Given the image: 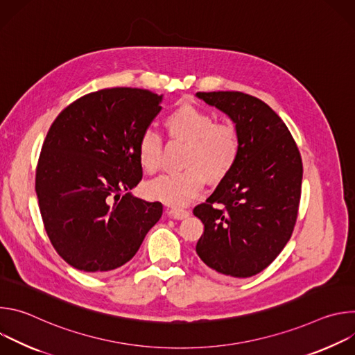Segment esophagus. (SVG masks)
Here are the masks:
<instances>
[{"label": "esophagus", "instance_id": "esophagus-1", "mask_svg": "<svg viewBox=\"0 0 355 355\" xmlns=\"http://www.w3.org/2000/svg\"><path fill=\"white\" fill-rule=\"evenodd\" d=\"M167 215L174 219H184L189 215V212L184 211V209H171V211H167Z\"/></svg>", "mask_w": 355, "mask_h": 355}]
</instances>
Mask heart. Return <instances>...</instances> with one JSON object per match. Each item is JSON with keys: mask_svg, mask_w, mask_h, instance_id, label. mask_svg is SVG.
Masks as SVG:
<instances>
[{"mask_svg": "<svg viewBox=\"0 0 355 355\" xmlns=\"http://www.w3.org/2000/svg\"><path fill=\"white\" fill-rule=\"evenodd\" d=\"M167 128L173 137L188 143L182 171L167 173L144 185L146 196L168 207L181 208L199 195L209 182H220L233 170L240 155V136L233 125L216 123L207 111L193 105H182L167 118ZM139 163L147 173L162 167L163 137L147 129L137 146Z\"/></svg>", "mask_w": 355, "mask_h": 355, "instance_id": "1", "label": "heart"}]
</instances>
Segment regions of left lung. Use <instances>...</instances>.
I'll return each instance as SVG.
<instances>
[{
	"label": "left lung",
	"mask_w": 355,
	"mask_h": 355,
	"mask_svg": "<svg viewBox=\"0 0 355 355\" xmlns=\"http://www.w3.org/2000/svg\"><path fill=\"white\" fill-rule=\"evenodd\" d=\"M225 112L240 136V155L193 215L204 223L196 254L223 277L261 272L292 236L302 187V159L282 119L261 99L239 91L196 92Z\"/></svg>",
	"instance_id": "1"
}]
</instances>
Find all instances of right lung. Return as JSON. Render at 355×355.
I'll use <instances>...</instances> for the list:
<instances>
[{
	"label": "right lung",
	"mask_w": 355,
	"mask_h": 355,
	"mask_svg": "<svg viewBox=\"0 0 355 355\" xmlns=\"http://www.w3.org/2000/svg\"><path fill=\"white\" fill-rule=\"evenodd\" d=\"M163 95L140 88L89 92L50 126L35 189L44 230L71 267L103 274L126 264L163 214L133 196L143 175L137 146Z\"/></svg>",
	"instance_id": "right-lung-1"
}]
</instances>
